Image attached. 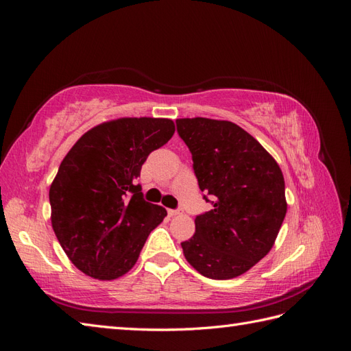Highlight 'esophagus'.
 I'll return each mask as SVG.
<instances>
[{
  "label": "esophagus",
  "instance_id": "1",
  "mask_svg": "<svg viewBox=\"0 0 351 351\" xmlns=\"http://www.w3.org/2000/svg\"><path fill=\"white\" fill-rule=\"evenodd\" d=\"M180 214H182V210H180V209H168L169 217H176V215H180Z\"/></svg>",
  "mask_w": 351,
  "mask_h": 351
}]
</instances>
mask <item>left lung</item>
<instances>
[{"instance_id":"left-lung-1","label":"left lung","mask_w":351,"mask_h":351,"mask_svg":"<svg viewBox=\"0 0 351 351\" xmlns=\"http://www.w3.org/2000/svg\"><path fill=\"white\" fill-rule=\"evenodd\" d=\"M176 123L199 189L214 199V208L196 217L193 237L182 243L184 258L206 278H236L267 256L278 236L287 212L282 171L234 123L204 117Z\"/></svg>"}]
</instances>
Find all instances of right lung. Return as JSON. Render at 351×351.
Segmentation results:
<instances>
[{
	"label": "right lung",
	"instance_id": "obj_1",
	"mask_svg": "<svg viewBox=\"0 0 351 351\" xmlns=\"http://www.w3.org/2000/svg\"><path fill=\"white\" fill-rule=\"evenodd\" d=\"M176 132L174 121L123 117L88 130L62 159L49 187L51 224L71 263L111 281L129 272L165 208L143 200L137 177L152 151Z\"/></svg>",
	"mask_w": 351,
	"mask_h": 351
}]
</instances>
